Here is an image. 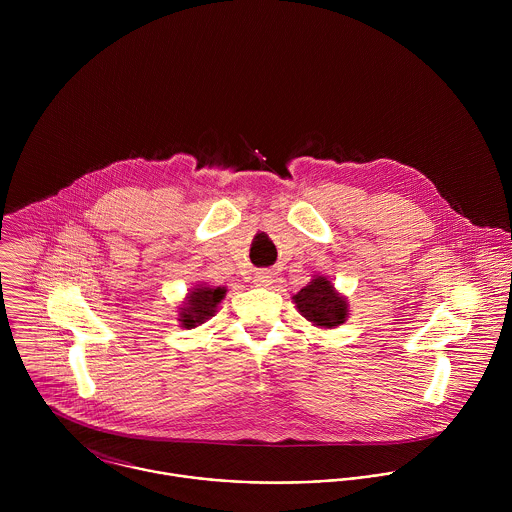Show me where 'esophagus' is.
Wrapping results in <instances>:
<instances>
[{
  "label": "esophagus",
  "instance_id": "1",
  "mask_svg": "<svg viewBox=\"0 0 512 512\" xmlns=\"http://www.w3.org/2000/svg\"><path fill=\"white\" fill-rule=\"evenodd\" d=\"M254 282H256L258 286H270V284H272V276H270V272H258L256 278H254Z\"/></svg>",
  "mask_w": 512,
  "mask_h": 512
}]
</instances>
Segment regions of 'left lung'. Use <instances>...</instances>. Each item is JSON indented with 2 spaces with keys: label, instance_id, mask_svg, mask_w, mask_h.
Returning a JSON list of instances; mask_svg holds the SVG:
<instances>
[{
  "label": "left lung",
  "instance_id": "left-lung-1",
  "mask_svg": "<svg viewBox=\"0 0 512 512\" xmlns=\"http://www.w3.org/2000/svg\"><path fill=\"white\" fill-rule=\"evenodd\" d=\"M295 309L313 327L335 329L349 319L347 295L337 292L327 276L315 274L311 282L292 297Z\"/></svg>",
  "mask_w": 512,
  "mask_h": 512
}]
</instances>
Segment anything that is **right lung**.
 Instances as JSON below:
<instances>
[{
	"label": "right lung",
	"instance_id": "add662e5",
	"mask_svg": "<svg viewBox=\"0 0 512 512\" xmlns=\"http://www.w3.org/2000/svg\"><path fill=\"white\" fill-rule=\"evenodd\" d=\"M226 295V288L222 286H207L205 282L193 286L185 299L179 305V317L177 321L181 323L183 329H195L209 321L219 307L220 301Z\"/></svg>",
	"mask_w": 512,
	"mask_h": 512
}]
</instances>
